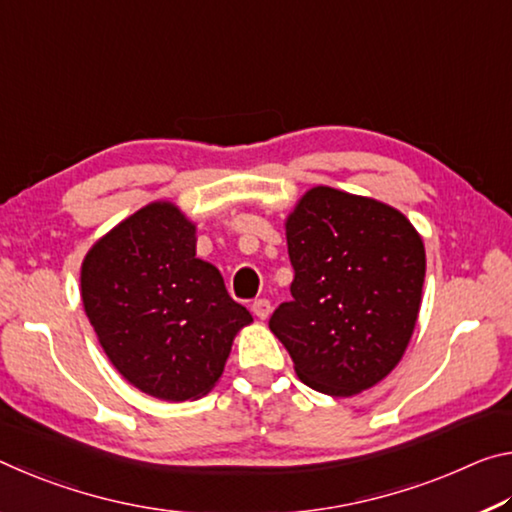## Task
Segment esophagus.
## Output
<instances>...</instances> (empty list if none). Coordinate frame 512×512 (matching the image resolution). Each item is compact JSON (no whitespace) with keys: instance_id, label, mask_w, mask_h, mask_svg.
I'll use <instances>...</instances> for the list:
<instances>
[{"instance_id":"obj_1","label":"esophagus","mask_w":512,"mask_h":512,"mask_svg":"<svg viewBox=\"0 0 512 512\" xmlns=\"http://www.w3.org/2000/svg\"><path fill=\"white\" fill-rule=\"evenodd\" d=\"M251 313H254L258 320H267V317H270V301L256 299L254 304H251Z\"/></svg>"}]
</instances>
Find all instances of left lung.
I'll return each mask as SVG.
<instances>
[{"label":"left lung","mask_w":512,"mask_h":512,"mask_svg":"<svg viewBox=\"0 0 512 512\" xmlns=\"http://www.w3.org/2000/svg\"><path fill=\"white\" fill-rule=\"evenodd\" d=\"M292 301L270 331L308 388L354 397L399 365L422 304L426 251L408 217L379 199L306 190L286 217Z\"/></svg>","instance_id":"1"}]
</instances>
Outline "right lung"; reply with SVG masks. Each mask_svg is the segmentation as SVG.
I'll return each instance as SVG.
<instances>
[{"label": "right lung", "instance_id": "add662e5", "mask_svg": "<svg viewBox=\"0 0 512 512\" xmlns=\"http://www.w3.org/2000/svg\"><path fill=\"white\" fill-rule=\"evenodd\" d=\"M81 301L115 370L163 401L208 395L254 322L197 258V224L172 201L142 206L88 249Z\"/></svg>", "mask_w": 512, "mask_h": 512}]
</instances>
